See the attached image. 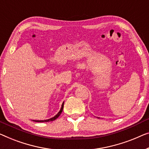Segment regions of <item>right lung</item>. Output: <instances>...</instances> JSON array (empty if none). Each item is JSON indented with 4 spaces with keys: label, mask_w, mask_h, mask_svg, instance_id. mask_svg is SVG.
<instances>
[{
    "label": "right lung",
    "mask_w": 149,
    "mask_h": 149,
    "mask_svg": "<svg viewBox=\"0 0 149 149\" xmlns=\"http://www.w3.org/2000/svg\"><path fill=\"white\" fill-rule=\"evenodd\" d=\"M63 104H64V102H63V104H62V106H61V110L59 112H58V114H57V115H55V116L54 117L50 119H48V120H33L34 122H39V123H43V122H46V123H47V122H50V121H53L55 120V119H57V118H58L59 116V115L61 114V113L62 112V111H63Z\"/></svg>",
    "instance_id": "add662e5"
}]
</instances>
